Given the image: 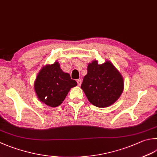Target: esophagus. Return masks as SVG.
<instances>
[{"label":"esophagus","mask_w":157,"mask_h":157,"mask_svg":"<svg viewBox=\"0 0 157 157\" xmlns=\"http://www.w3.org/2000/svg\"><path fill=\"white\" fill-rule=\"evenodd\" d=\"M81 83H82V81H81V79H78V80H77V84H78V86H81Z\"/></svg>","instance_id":"34e87169"}]
</instances>
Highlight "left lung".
<instances>
[{
  "label": "left lung",
  "mask_w": 157,
  "mask_h": 157,
  "mask_svg": "<svg viewBox=\"0 0 157 157\" xmlns=\"http://www.w3.org/2000/svg\"><path fill=\"white\" fill-rule=\"evenodd\" d=\"M124 87L123 76L109 60L99 64L94 60L88 64L81 89L87 99L98 107H107L116 102Z\"/></svg>",
  "instance_id": "obj_1"
}]
</instances>
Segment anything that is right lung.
Returning a JSON list of instances; mask_svg holds the SVG:
<instances>
[{
  "label": "right lung",
  "instance_id": "obj_1",
  "mask_svg": "<svg viewBox=\"0 0 157 157\" xmlns=\"http://www.w3.org/2000/svg\"><path fill=\"white\" fill-rule=\"evenodd\" d=\"M76 85V81L71 79L69 74L64 72L59 62L55 61L42 67L34 82V90L40 102L57 107L63 102L70 89Z\"/></svg>",
  "mask_w": 157,
  "mask_h": 157
}]
</instances>
